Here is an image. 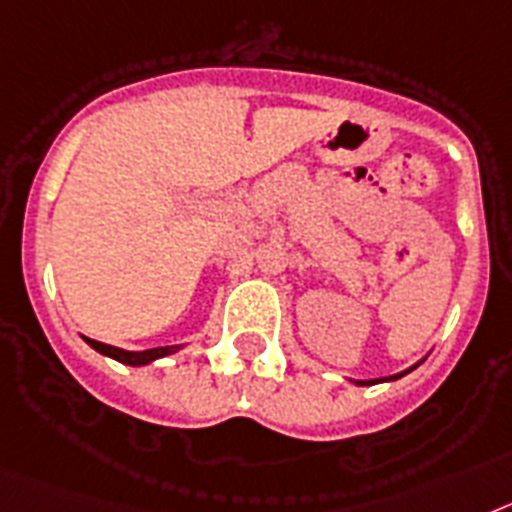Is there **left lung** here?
I'll return each mask as SVG.
<instances>
[{"instance_id": "obj_1", "label": "left lung", "mask_w": 512, "mask_h": 512, "mask_svg": "<svg viewBox=\"0 0 512 512\" xmlns=\"http://www.w3.org/2000/svg\"><path fill=\"white\" fill-rule=\"evenodd\" d=\"M410 371H412V368H410ZM404 373H407V371L397 373V376H389V379H371V381H355V384H361V386H371V384H379V381H394V379H402Z\"/></svg>"}]
</instances>
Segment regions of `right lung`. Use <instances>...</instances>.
<instances>
[{
	"instance_id": "add662e5",
	"label": "right lung",
	"mask_w": 512,
	"mask_h": 512,
	"mask_svg": "<svg viewBox=\"0 0 512 512\" xmlns=\"http://www.w3.org/2000/svg\"><path fill=\"white\" fill-rule=\"evenodd\" d=\"M84 340L90 342V348H95L97 353L115 358V361L126 363V366H146V363L157 361V358H164V355H172L180 350V345H170V348H151V350H141V353H133V350H121V348H113V345H105V342L90 340V337H84Z\"/></svg>"
}]
</instances>
